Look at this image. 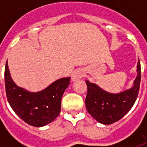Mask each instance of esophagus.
<instances>
[{"label": "esophagus", "mask_w": 147, "mask_h": 147, "mask_svg": "<svg viewBox=\"0 0 147 147\" xmlns=\"http://www.w3.org/2000/svg\"><path fill=\"white\" fill-rule=\"evenodd\" d=\"M84 76V71L82 69H76L73 72L71 73V81H76V80H80L82 77Z\"/></svg>", "instance_id": "obj_1"}]
</instances>
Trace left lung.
Wrapping results in <instances>:
<instances>
[{"instance_id": "left-lung-1", "label": "left lung", "mask_w": 147, "mask_h": 147, "mask_svg": "<svg viewBox=\"0 0 147 147\" xmlns=\"http://www.w3.org/2000/svg\"><path fill=\"white\" fill-rule=\"evenodd\" d=\"M141 81L140 61L137 64V76L131 88L118 94H112L86 80L87 86L85 104L86 109L98 122L111 124L125 116L135 104Z\"/></svg>"}]
</instances>
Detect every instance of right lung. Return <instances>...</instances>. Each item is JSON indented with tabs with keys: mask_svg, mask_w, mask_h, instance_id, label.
<instances>
[{
	"mask_svg": "<svg viewBox=\"0 0 147 147\" xmlns=\"http://www.w3.org/2000/svg\"><path fill=\"white\" fill-rule=\"evenodd\" d=\"M5 81L7 99L16 114L31 126L42 127L61 113V98L70 83V77L56 80L39 92H29L13 82L6 62Z\"/></svg>",
	"mask_w": 147,
	"mask_h": 147,
	"instance_id": "1",
	"label": "right lung"
}]
</instances>
